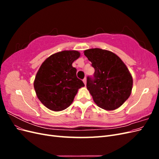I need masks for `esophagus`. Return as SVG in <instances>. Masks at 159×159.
Masks as SVG:
<instances>
[{
    "label": "esophagus",
    "mask_w": 159,
    "mask_h": 159,
    "mask_svg": "<svg viewBox=\"0 0 159 159\" xmlns=\"http://www.w3.org/2000/svg\"><path fill=\"white\" fill-rule=\"evenodd\" d=\"M83 81H84V84L85 85H86V83H87V79H86L85 78L83 80Z\"/></svg>",
    "instance_id": "esophagus-1"
}]
</instances>
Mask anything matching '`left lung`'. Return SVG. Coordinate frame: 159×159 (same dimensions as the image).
<instances>
[{
    "label": "left lung",
    "instance_id": "1",
    "mask_svg": "<svg viewBox=\"0 0 159 159\" xmlns=\"http://www.w3.org/2000/svg\"><path fill=\"white\" fill-rule=\"evenodd\" d=\"M95 72L88 76L87 88L98 106L114 110L131 95L133 78L123 61L114 53L100 48L84 51Z\"/></svg>",
    "mask_w": 159,
    "mask_h": 159
}]
</instances>
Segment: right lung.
I'll list each match as a JSON object with an SVG mask.
<instances>
[{"instance_id":"right-lung-1","label":"right lung","mask_w":159,"mask_h":159,"mask_svg":"<svg viewBox=\"0 0 159 159\" xmlns=\"http://www.w3.org/2000/svg\"><path fill=\"white\" fill-rule=\"evenodd\" d=\"M80 56L78 51H62L50 56L41 65L34 87L38 98L48 109L60 111L68 107L78 89L85 85L72 66Z\"/></svg>"}]
</instances>
